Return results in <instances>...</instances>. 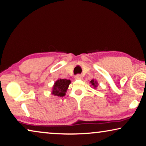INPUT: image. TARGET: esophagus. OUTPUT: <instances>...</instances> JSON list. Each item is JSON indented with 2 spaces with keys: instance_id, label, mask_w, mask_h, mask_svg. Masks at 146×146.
<instances>
[{
  "instance_id": "esophagus-1",
  "label": "esophagus",
  "mask_w": 146,
  "mask_h": 146,
  "mask_svg": "<svg viewBox=\"0 0 146 146\" xmlns=\"http://www.w3.org/2000/svg\"><path fill=\"white\" fill-rule=\"evenodd\" d=\"M75 79L76 80H82V75H80V74H77L76 76H75Z\"/></svg>"
}]
</instances>
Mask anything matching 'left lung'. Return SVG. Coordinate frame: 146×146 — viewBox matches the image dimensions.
Instances as JSON below:
<instances>
[{"label":"left lung","mask_w":146,"mask_h":146,"mask_svg":"<svg viewBox=\"0 0 146 146\" xmlns=\"http://www.w3.org/2000/svg\"><path fill=\"white\" fill-rule=\"evenodd\" d=\"M90 83H91V86H93L95 89H96V87L98 86V83H97V82H96V81L95 80H92L91 81V82H90Z\"/></svg>","instance_id":"1"}]
</instances>
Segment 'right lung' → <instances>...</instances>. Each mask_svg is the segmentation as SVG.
Wrapping results in <instances>:
<instances>
[{"label":"right lung","mask_w":146,"mask_h":146,"mask_svg":"<svg viewBox=\"0 0 146 146\" xmlns=\"http://www.w3.org/2000/svg\"><path fill=\"white\" fill-rule=\"evenodd\" d=\"M71 83L70 80L59 79L56 81L53 87L52 95L58 96H64L66 95V92L68 86Z\"/></svg>","instance_id":"right-lung-1"}]
</instances>
